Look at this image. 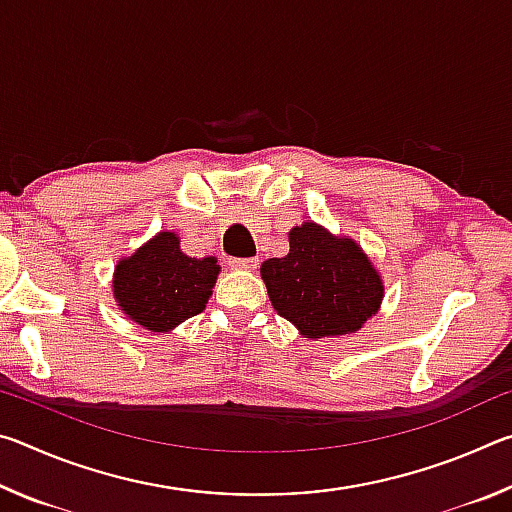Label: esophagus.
<instances>
[{
  "label": "esophagus",
  "instance_id": "34e87169",
  "mask_svg": "<svg viewBox=\"0 0 512 512\" xmlns=\"http://www.w3.org/2000/svg\"><path fill=\"white\" fill-rule=\"evenodd\" d=\"M259 264L257 257H232L228 259V266L235 268V271H255Z\"/></svg>",
  "mask_w": 512,
  "mask_h": 512
}]
</instances>
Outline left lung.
<instances>
[{"mask_svg": "<svg viewBox=\"0 0 512 512\" xmlns=\"http://www.w3.org/2000/svg\"><path fill=\"white\" fill-rule=\"evenodd\" d=\"M259 271L273 309L305 339L357 332L384 298V282L366 253L314 221L296 225L289 253L266 259Z\"/></svg>", "mask_w": 512, "mask_h": 512, "instance_id": "1", "label": "left lung"}]
</instances>
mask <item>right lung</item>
I'll return each mask as SVG.
<instances>
[{
    "label": "right lung",
    "instance_id": "right-lung-1",
    "mask_svg": "<svg viewBox=\"0 0 512 512\" xmlns=\"http://www.w3.org/2000/svg\"><path fill=\"white\" fill-rule=\"evenodd\" d=\"M219 264L187 257L173 232H158L131 257L119 259L112 291L119 309L151 332H169L201 314L212 296Z\"/></svg>",
    "mask_w": 512,
    "mask_h": 512
}]
</instances>
